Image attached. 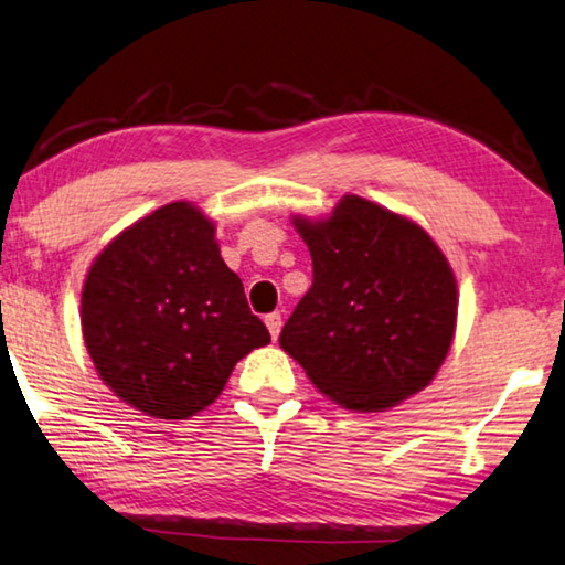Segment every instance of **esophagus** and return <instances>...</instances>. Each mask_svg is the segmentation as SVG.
I'll return each mask as SVG.
<instances>
[{
  "instance_id": "1",
  "label": "esophagus",
  "mask_w": 565,
  "mask_h": 565,
  "mask_svg": "<svg viewBox=\"0 0 565 565\" xmlns=\"http://www.w3.org/2000/svg\"><path fill=\"white\" fill-rule=\"evenodd\" d=\"M264 323H266V328H269V333H271V338L276 341V338H279V331H281V313L279 311L266 313L264 316Z\"/></svg>"
}]
</instances>
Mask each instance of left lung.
Here are the masks:
<instances>
[{
	"instance_id": "left-lung-1",
	"label": "left lung",
	"mask_w": 565,
	"mask_h": 565,
	"mask_svg": "<svg viewBox=\"0 0 565 565\" xmlns=\"http://www.w3.org/2000/svg\"><path fill=\"white\" fill-rule=\"evenodd\" d=\"M313 284L279 343L338 405L377 413L419 393L447 358L457 281L429 234L345 194L328 220H294Z\"/></svg>"
}]
</instances>
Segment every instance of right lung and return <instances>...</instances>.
Returning <instances> with one entry per match:
<instances>
[{"mask_svg": "<svg viewBox=\"0 0 565 565\" xmlns=\"http://www.w3.org/2000/svg\"><path fill=\"white\" fill-rule=\"evenodd\" d=\"M81 328L104 383L158 419L212 405L234 365L271 341L222 262L214 224L190 202L138 220L96 256Z\"/></svg>", "mask_w": 565, "mask_h": 565, "instance_id": "1", "label": "right lung"}]
</instances>
